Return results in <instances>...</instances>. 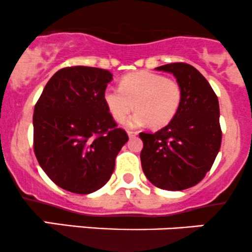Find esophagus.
<instances>
[{
	"mask_svg": "<svg viewBox=\"0 0 252 252\" xmlns=\"http://www.w3.org/2000/svg\"><path fill=\"white\" fill-rule=\"evenodd\" d=\"M127 134H128L129 138H134L138 136V132L137 131H128L127 132Z\"/></svg>",
	"mask_w": 252,
	"mask_h": 252,
	"instance_id": "obj_1",
	"label": "esophagus"
}]
</instances>
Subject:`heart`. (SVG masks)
Returning a JSON list of instances; mask_svg holds the SVG:
<instances>
[{"label": "heart", "mask_w": 252, "mask_h": 252, "mask_svg": "<svg viewBox=\"0 0 252 252\" xmlns=\"http://www.w3.org/2000/svg\"><path fill=\"white\" fill-rule=\"evenodd\" d=\"M181 86L175 79L150 71L125 75L120 88L108 86L103 93L105 107L118 123H123L136 108L127 126H166L177 114L181 103Z\"/></svg>", "instance_id": "b5f03b06"}]
</instances>
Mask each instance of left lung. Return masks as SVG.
<instances>
[{
	"instance_id": "1",
	"label": "left lung",
	"mask_w": 252,
	"mask_h": 252,
	"mask_svg": "<svg viewBox=\"0 0 252 252\" xmlns=\"http://www.w3.org/2000/svg\"><path fill=\"white\" fill-rule=\"evenodd\" d=\"M156 69L172 73L183 96L168 125L155 133H139L142 168L156 188L181 191L205 177L220 150L219 99L208 80L191 64L175 62Z\"/></svg>"
}]
</instances>
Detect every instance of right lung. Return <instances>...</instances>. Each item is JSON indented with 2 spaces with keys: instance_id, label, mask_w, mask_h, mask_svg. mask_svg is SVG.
Masks as SVG:
<instances>
[{
  "instance_id": "add662e5",
  "label": "right lung",
  "mask_w": 252,
  "mask_h": 252,
  "mask_svg": "<svg viewBox=\"0 0 252 252\" xmlns=\"http://www.w3.org/2000/svg\"><path fill=\"white\" fill-rule=\"evenodd\" d=\"M112 79L107 69L66 67L50 78L34 105V155L63 190L79 194L99 190L128 140L103 101Z\"/></svg>"
}]
</instances>
